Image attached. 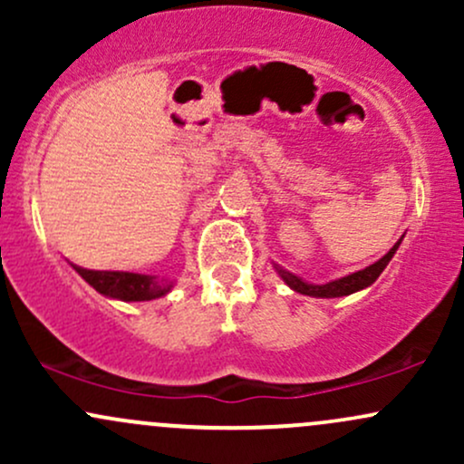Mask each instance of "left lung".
Returning a JSON list of instances; mask_svg holds the SVG:
<instances>
[{"instance_id": "8db88e82", "label": "left lung", "mask_w": 464, "mask_h": 464, "mask_svg": "<svg viewBox=\"0 0 464 464\" xmlns=\"http://www.w3.org/2000/svg\"><path fill=\"white\" fill-rule=\"evenodd\" d=\"M399 244H401V239H399L395 246L388 250L384 257L377 259L375 264L366 266L364 270H358V273L347 275V276H340V279L329 281V284H324V285L307 284V281L299 279L296 275L287 273V270L279 268V266H275V268H276V273H279L281 279H284L285 284L290 285L295 292H301V295H307V296H316V299H335V296H349V295H353V292L369 287L372 281L377 279V276L384 273V268L388 266V262L392 259V255L397 253Z\"/></svg>"}]
</instances>
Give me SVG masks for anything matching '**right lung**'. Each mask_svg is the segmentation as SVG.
<instances>
[{"mask_svg": "<svg viewBox=\"0 0 464 464\" xmlns=\"http://www.w3.org/2000/svg\"><path fill=\"white\" fill-rule=\"evenodd\" d=\"M73 270L100 295L120 301H152L168 295L174 285L172 281L157 279L150 275L120 273V270H87L80 268V266H73Z\"/></svg>", "mask_w": 464, "mask_h": 464, "instance_id": "1", "label": "right lung"}]
</instances>
